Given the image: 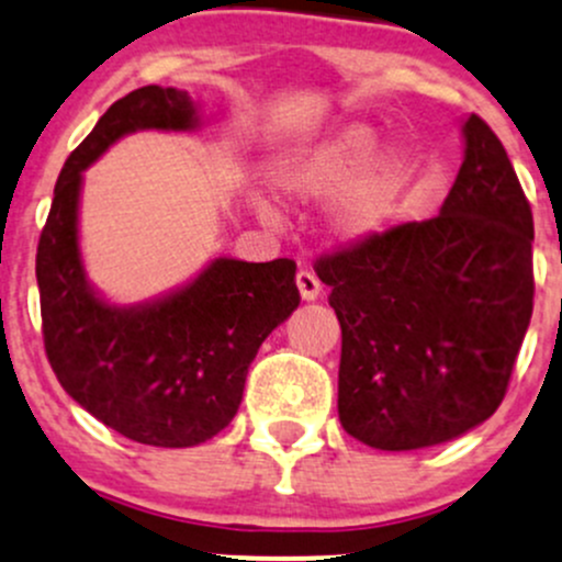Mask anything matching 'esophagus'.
Here are the masks:
<instances>
[{
  "label": "esophagus",
  "instance_id": "34e87169",
  "mask_svg": "<svg viewBox=\"0 0 562 562\" xmlns=\"http://www.w3.org/2000/svg\"><path fill=\"white\" fill-rule=\"evenodd\" d=\"M296 288H299V293H302L304 302H315V299L321 296V280H317L313 271H307V269H302L296 274Z\"/></svg>",
  "mask_w": 562,
  "mask_h": 562
}]
</instances>
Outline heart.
I'll return each instance as SVG.
<instances>
[{"label":"heart","instance_id":"obj_1","mask_svg":"<svg viewBox=\"0 0 562 562\" xmlns=\"http://www.w3.org/2000/svg\"><path fill=\"white\" fill-rule=\"evenodd\" d=\"M375 140L372 127L348 124L315 149L282 162L274 187L293 201H317L345 186L331 209V231L345 241L372 239L389 228L407 184L405 151L386 149L370 161ZM260 214L271 217L266 209Z\"/></svg>","mask_w":562,"mask_h":562}]
</instances>
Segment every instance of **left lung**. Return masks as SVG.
<instances>
[{"mask_svg":"<svg viewBox=\"0 0 562 562\" xmlns=\"http://www.w3.org/2000/svg\"><path fill=\"white\" fill-rule=\"evenodd\" d=\"M440 214L321 255L342 328L339 422L381 451L454 440L501 407L532 315V212L490 124H462Z\"/></svg>","mask_w":562,"mask_h":562,"instance_id":"8db88e82","label":"left lung"}]
</instances>
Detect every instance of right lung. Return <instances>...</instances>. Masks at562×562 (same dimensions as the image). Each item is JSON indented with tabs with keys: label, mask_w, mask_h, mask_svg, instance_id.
<instances>
[{
	"label": "right lung",
	"mask_w": 562,
	"mask_h": 562,
	"mask_svg": "<svg viewBox=\"0 0 562 562\" xmlns=\"http://www.w3.org/2000/svg\"><path fill=\"white\" fill-rule=\"evenodd\" d=\"M195 124L190 94L171 87H140L108 108L56 179L35 266L45 356L61 389L105 427L162 449L228 427L260 342L302 302L291 258H217L190 285L138 307H113L89 288L81 173L122 135Z\"/></svg>",
	"instance_id": "obj_1"
}]
</instances>
